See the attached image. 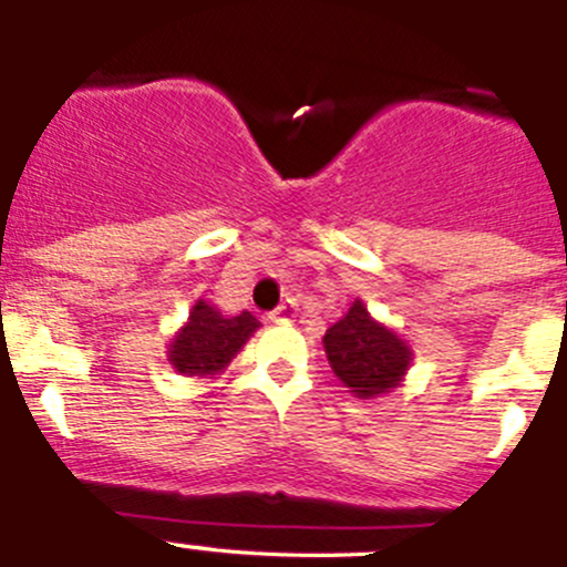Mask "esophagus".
Instances as JSON below:
<instances>
[{"instance_id":"esophagus-1","label":"esophagus","mask_w":567,"mask_h":567,"mask_svg":"<svg viewBox=\"0 0 567 567\" xmlns=\"http://www.w3.org/2000/svg\"><path fill=\"white\" fill-rule=\"evenodd\" d=\"M296 316H299V305H296V301H285V305H279L268 318H271V323H277V327H288V323L296 321Z\"/></svg>"}]
</instances>
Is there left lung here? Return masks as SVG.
<instances>
[{
  "label": "left lung",
  "mask_w": 567,
  "mask_h": 567,
  "mask_svg": "<svg viewBox=\"0 0 567 567\" xmlns=\"http://www.w3.org/2000/svg\"><path fill=\"white\" fill-rule=\"evenodd\" d=\"M329 368L357 399H377L404 382L412 365V349L393 327L377 321L362 305L351 301L349 312L323 334Z\"/></svg>",
  "instance_id": "1"
}]
</instances>
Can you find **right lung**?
Masks as SVG:
<instances>
[{
  "label": "right lung",
  "mask_w": 567,
  "mask_h": 567,
  "mask_svg": "<svg viewBox=\"0 0 567 567\" xmlns=\"http://www.w3.org/2000/svg\"><path fill=\"white\" fill-rule=\"evenodd\" d=\"M260 329V321L249 310L224 316L216 305L199 299L188 312V321L168 340V365L179 377L213 379L227 371L246 340Z\"/></svg>",
  "instance_id": "right-lung-1"
}]
</instances>
